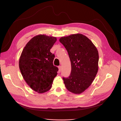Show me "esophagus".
<instances>
[{"label":"esophagus","instance_id":"1","mask_svg":"<svg viewBox=\"0 0 121 121\" xmlns=\"http://www.w3.org/2000/svg\"><path fill=\"white\" fill-rule=\"evenodd\" d=\"M58 70H59V72H60V71H61V66H58Z\"/></svg>","mask_w":121,"mask_h":121}]
</instances>
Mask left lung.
Instances as JSON below:
<instances>
[{"mask_svg": "<svg viewBox=\"0 0 121 121\" xmlns=\"http://www.w3.org/2000/svg\"><path fill=\"white\" fill-rule=\"evenodd\" d=\"M59 41L67 49L71 64L70 76L63 78L65 85L69 92L81 94L91 85L97 73L98 50L92 41L81 34L64 36Z\"/></svg>", "mask_w": 121, "mask_h": 121, "instance_id": "8db88e82", "label": "left lung"}]
</instances>
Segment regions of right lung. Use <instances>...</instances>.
Segmentation results:
<instances>
[{
  "instance_id": "obj_1",
  "label": "right lung",
  "mask_w": 121,
  "mask_h": 121,
  "mask_svg": "<svg viewBox=\"0 0 121 121\" xmlns=\"http://www.w3.org/2000/svg\"><path fill=\"white\" fill-rule=\"evenodd\" d=\"M56 38L44 34L33 37L25 46L19 59L23 77L31 88L39 93L49 91L58 68L53 65L54 55L50 52Z\"/></svg>"
}]
</instances>
